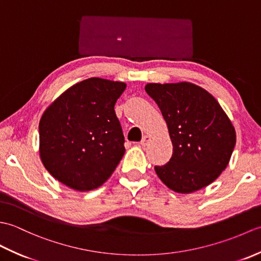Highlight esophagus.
Wrapping results in <instances>:
<instances>
[{
	"label": "esophagus",
	"instance_id": "34e87169",
	"mask_svg": "<svg viewBox=\"0 0 261 261\" xmlns=\"http://www.w3.org/2000/svg\"><path fill=\"white\" fill-rule=\"evenodd\" d=\"M150 139H151L150 136H145V137L142 138V140L140 141V145H141V146H147L148 142L150 141Z\"/></svg>",
	"mask_w": 261,
	"mask_h": 261
}]
</instances>
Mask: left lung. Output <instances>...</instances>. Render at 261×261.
Instances as JSON below:
<instances>
[{"instance_id":"8db88e82","label":"left lung","mask_w":261,"mask_h":261,"mask_svg":"<svg viewBox=\"0 0 261 261\" xmlns=\"http://www.w3.org/2000/svg\"><path fill=\"white\" fill-rule=\"evenodd\" d=\"M167 123L173 156L156 174L174 192L188 194L213 182L228 166L236 130L219 102L187 82L145 87Z\"/></svg>"}]
</instances>
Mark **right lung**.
<instances>
[{"instance_id": "right-lung-1", "label": "right lung", "mask_w": 261, "mask_h": 261, "mask_svg": "<svg viewBox=\"0 0 261 261\" xmlns=\"http://www.w3.org/2000/svg\"><path fill=\"white\" fill-rule=\"evenodd\" d=\"M125 83L92 79L69 87L39 122V152L46 169L73 190L103 185L125 151L114 105Z\"/></svg>"}]
</instances>
